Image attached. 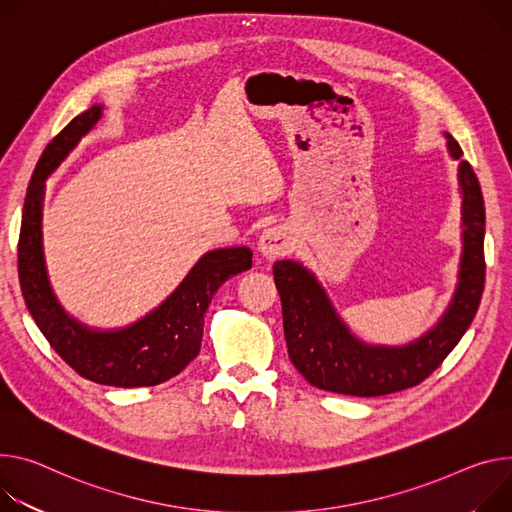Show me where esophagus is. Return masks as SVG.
Returning <instances> with one entry per match:
<instances>
[{
    "instance_id": "1",
    "label": "esophagus",
    "mask_w": 512,
    "mask_h": 512,
    "mask_svg": "<svg viewBox=\"0 0 512 512\" xmlns=\"http://www.w3.org/2000/svg\"><path fill=\"white\" fill-rule=\"evenodd\" d=\"M259 253L273 261L277 257H284L286 253H290V247H292V239L288 235V230L284 226H271V228H265L261 232L259 237Z\"/></svg>"
}]
</instances>
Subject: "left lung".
Here are the masks:
<instances>
[{"mask_svg":"<svg viewBox=\"0 0 512 512\" xmlns=\"http://www.w3.org/2000/svg\"><path fill=\"white\" fill-rule=\"evenodd\" d=\"M447 151L457 161L461 196V255L453 296L421 337L404 345L367 343L337 312L314 271L302 261L273 263L275 288L282 298L284 335L296 369L318 390L347 396H384L421 384L443 363L472 324L484 292V200L455 138L445 132Z\"/></svg>","mask_w":512,"mask_h":512,"instance_id":"8db88e82","label":"left lung"}]
</instances>
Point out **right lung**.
Wrapping results in <instances>:
<instances>
[{"mask_svg": "<svg viewBox=\"0 0 512 512\" xmlns=\"http://www.w3.org/2000/svg\"><path fill=\"white\" fill-rule=\"evenodd\" d=\"M102 118V104L73 118L46 147L34 169L24 200L18 249L22 296L44 339L79 376L114 388L157 386L177 376L200 353L204 314L214 294L228 277L251 269L253 251L249 247L206 251L161 304L124 327H89L69 314L46 269L42 232L46 179Z\"/></svg>", "mask_w": 512, "mask_h": 512, "instance_id": "obj_1", "label": "right lung"}]
</instances>
